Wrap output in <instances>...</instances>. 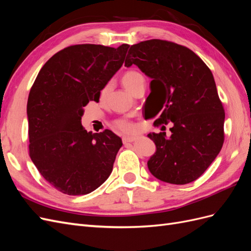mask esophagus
<instances>
[{
  "label": "esophagus",
  "instance_id": "1",
  "mask_svg": "<svg viewBox=\"0 0 251 251\" xmlns=\"http://www.w3.org/2000/svg\"><path fill=\"white\" fill-rule=\"evenodd\" d=\"M136 139H137V138L133 137V136H131V137H130V136H125V137L123 138V141H124V143H126V142H133Z\"/></svg>",
  "mask_w": 251,
  "mask_h": 251
}]
</instances>
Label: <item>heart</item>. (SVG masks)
Listing matches in <instances>:
<instances>
[{"label":"heart","instance_id":"b5f03b06","mask_svg":"<svg viewBox=\"0 0 251 251\" xmlns=\"http://www.w3.org/2000/svg\"><path fill=\"white\" fill-rule=\"evenodd\" d=\"M143 80L142 75L140 73H138L137 71H127L126 72L123 77H121V82H123L124 87L128 91V92L133 93V91L135 89V87L138 85L140 81ZM110 90V86L107 85L104 86L101 90L100 95L101 98H104L107 96L108 92ZM114 126H115L116 130L123 132V133H133L136 131V125L131 121L130 119H126V118H119L117 120H115L113 123Z\"/></svg>","mask_w":251,"mask_h":251}]
</instances>
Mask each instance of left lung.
Instances as JSON below:
<instances>
[{"instance_id": "obj_1", "label": "left lung", "mask_w": 251, "mask_h": 251, "mask_svg": "<svg viewBox=\"0 0 251 251\" xmlns=\"http://www.w3.org/2000/svg\"><path fill=\"white\" fill-rule=\"evenodd\" d=\"M132 65L151 79L146 119L156 118L157 126L171 124L170 137L165 132L148 135L157 148L148 161L150 172L171 184L197 180L224 142L225 112L210 69L187 47L155 39L131 46L125 66Z\"/></svg>"}]
</instances>
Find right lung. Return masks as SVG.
<instances>
[{
    "label": "right lung",
    "instance_id": "add662e5",
    "mask_svg": "<svg viewBox=\"0 0 251 251\" xmlns=\"http://www.w3.org/2000/svg\"><path fill=\"white\" fill-rule=\"evenodd\" d=\"M128 47H67L47 60L30 89L29 156L44 179L63 194L87 195L112 173L123 141L110 130L87 132L81 116L90 100H100Z\"/></svg>",
    "mask_w": 251,
    "mask_h": 251
}]
</instances>
